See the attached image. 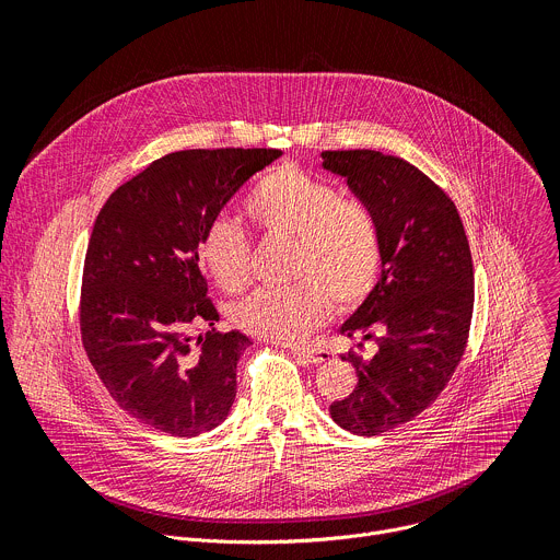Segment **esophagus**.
<instances>
[{"label":"esophagus","instance_id":"obj_1","mask_svg":"<svg viewBox=\"0 0 560 560\" xmlns=\"http://www.w3.org/2000/svg\"><path fill=\"white\" fill-rule=\"evenodd\" d=\"M292 350V354H296V357H301V359H305V361H310V363H326V361H330L332 357H335V352L332 350H328V348H307V346H294V348H290Z\"/></svg>","mask_w":560,"mask_h":560}]
</instances>
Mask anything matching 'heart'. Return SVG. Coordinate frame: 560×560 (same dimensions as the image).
<instances>
[{
	"mask_svg": "<svg viewBox=\"0 0 560 560\" xmlns=\"http://www.w3.org/2000/svg\"><path fill=\"white\" fill-rule=\"evenodd\" d=\"M246 214L268 238H290V270L299 281L268 288L232 310V322L270 341H299L335 312L359 307L383 270V236L372 208L294 164L270 171L244 201ZM214 283L244 292L253 279V248L244 230L214 219L199 244Z\"/></svg>",
	"mask_w": 560,
	"mask_h": 560,
	"instance_id": "1",
	"label": "heart"
}]
</instances>
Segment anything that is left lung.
I'll return each instance as SVG.
<instances>
[{"label":"left lung","instance_id":"left-lung-1","mask_svg":"<svg viewBox=\"0 0 560 560\" xmlns=\"http://www.w3.org/2000/svg\"><path fill=\"white\" fill-rule=\"evenodd\" d=\"M324 168L348 179L372 208L383 236L374 292L341 332L374 341V354L350 350V396L330 406L352 434L376 436L419 417L445 389L467 348L474 268L454 201L401 156L376 150H326Z\"/></svg>","mask_w":560,"mask_h":560}]
</instances>
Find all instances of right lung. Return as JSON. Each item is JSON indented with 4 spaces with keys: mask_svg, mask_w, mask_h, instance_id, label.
<instances>
[{
    "mask_svg": "<svg viewBox=\"0 0 560 560\" xmlns=\"http://www.w3.org/2000/svg\"><path fill=\"white\" fill-rule=\"evenodd\" d=\"M277 148L179 150L156 159L104 203L86 250L79 330L100 381L137 421L173 436L217 428L236 394L242 332L208 330L199 244L230 197Z\"/></svg>",
    "mask_w": 560,
    "mask_h": 560,
    "instance_id": "right-lung-1",
    "label": "right lung"
}]
</instances>
